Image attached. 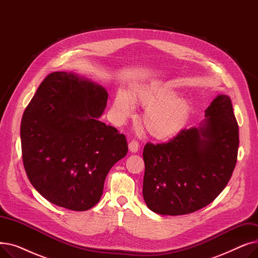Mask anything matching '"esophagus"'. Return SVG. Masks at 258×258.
<instances>
[{"instance_id": "1", "label": "esophagus", "mask_w": 258, "mask_h": 258, "mask_svg": "<svg viewBox=\"0 0 258 258\" xmlns=\"http://www.w3.org/2000/svg\"><path fill=\"white\" fill-rule=\"evenodd\" d=\"M128 148L131 153H137L139 150V142L137 140H132L128 144Z\"/></svg>"}]
</instances>
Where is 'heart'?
<instances>
[{
  "label": "heart",
  "mask_w": 258,
  "mask_h": 258,
  "mask_svg": "<svg viewBox=\"0 0 258 258\" xmlns=\"http://www.w3.org/2000/svg\"><path fill=\"white\" fill-rule=\"evenodd\" d=\"M134 102L146 106L143 122L154 137L165 139L177 134L185 124L189 105L175 98V93L164 86H141L130 92L119 91L113 104L117 122H123L134 113Z\"/></svg>",
  "instance_id": "1"
}]
</instances>
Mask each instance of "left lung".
Returning <instances> with one entry per match:
<instances>
[{
    "label": "left lung",
    "mask_w": 258,
    "mask_h": 258,
    "mask_svg": "<svg viewBox=\"0 0 258 258\" xmlns=\"http://www.w3.org/2000/svg\"><path fill=\"white\" fill-rule=\"evenodd\" d=\"M200 127L182 130L168 142L143 150V198L152 211L182 215L204 208L226 187L238 152V124L227 95L205 111Z\"/></svg>",
    "instance_id": "1"
}]
</instances>
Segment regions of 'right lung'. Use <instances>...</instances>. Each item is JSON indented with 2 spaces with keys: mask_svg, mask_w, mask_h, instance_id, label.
<instances>
[{
  "mask_svg": "<svg viewBox=\"0 0 258 258\" xmlns=\"http://www.w3.org/2000/svg\"><path fill=\"white\" fill-rule=\"evenodd\" d=\"M106 100L102 87L53 72L27 105L21 122L24 167L53 204L74 211L96 205L106 174L127 154L124 135L98 120Z\"/></svg>",
  "mask_w": 258,
  "mask_h": 258,
  "instance_id": "obj_1",
  "label": "right lung"
}]
</instances>
